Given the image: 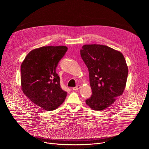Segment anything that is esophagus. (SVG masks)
Returning a JSON list of instances; mask_svg holds the SVG:
<instances>
[{
	"mask_svg": "<svg viewBox=\"0 0 149 149\" xmlns=\"http://www.w3.org/2000/svg\"><path fill=\"white\" fill-rule=\"evenodd\" d=\"M80 88H81V86H79V85H78V86H77L75 87H73V88H72V90H74V91H76V90L79 89Z\"/></svg>",
	"mask_w": 149,
	"mask_h": 149,
	"instance_id": "34e87169",
	"label": "esophagus"
}]
</instances>
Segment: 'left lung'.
Wrapping results in <instances>:
<instances>
[{"instance_id":"left-lung-1","label":"left lung","mask_w":149,"mask_h":149,"mask_svg":"<svg viewBox=\"0 0 149 149\" xmlns=\"http://www.w3.org/2000/svg\"><path fill=\"white\" fill-rule=\"evenodd\" d=\"M80 54L88 68L92 90L86 102L94 110H104L124 90L129 72L125 58L119 51L96 44L84 45Z\"/></svg>"}]
</instances>
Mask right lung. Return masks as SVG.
Wrapping results in <instances>:
<instances>
[{
	"mask_svg": "<svg viewBox=\"0 0 149 149\" xmlns=\"http://www.w3.org/2000/svg\"><path fill=\"white\" fill-rule=\"evenodd\" d=\"M67 50L65 46L42 47L31 51L21 65L24 93L47 111L56 109L67 97V92L61 87L56 68Z\"/></svg>",
	"mask_w": 149,
	"mask_h": 149,
	"instance_id": "obj_1",
	"label": "right lung"
}]
</instances>
